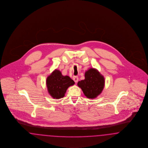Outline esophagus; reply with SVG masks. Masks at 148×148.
Masks as SVG:
<instances>
[{"instance_id": "obj_1", "label": "esophagus", "mask_w": 148, "mask_h": 148, "mask_svg": "<svg viewBox=\"0 0 148 148\" xmlns=\"http://www.w3.org/2000/svg\"><path fill=\"white\" fill-rule=\"evenodd\" d=\"M73 79L75 82V83H77L78 82V77L77 76H73Z\"/></svg>"}]
</instances>
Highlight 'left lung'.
<instances>
[{"label":"left lung","mask_w":148,"mask_h":148,"mask_svg":"<svg viewBox=\"0 0 148 148\" xmlns=\"http://www.w3.org/2000/svg\"><path fill=\"white\" fill-rule=\"evenodd\" d=\"M77 85L88 99H95L102 92L105 86V78L95 69L86 71L85 79L78 81Z\"/></svg>","instance_id":"8db88e82"}]
</instances>
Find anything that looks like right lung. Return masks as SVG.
Here are the masks:
<instances>
[{
    "label": "right lung",
    "instance_id": "1",
    "mask_svg": "<svg viewBox=\"0 0 148 148\" xmlns=\"http://www.w3.org/2000/svg\"><path fill=\"white\" fill-rule=\"evenodd\" d=\"M75 84V82L68 76H63L60 71L55 70L46 79L47 90L53 98L60 99L64 96L67 88Z\"/></svg>",
    "mask_w": 148,
    "mask_h": 148
}]
</instances>
